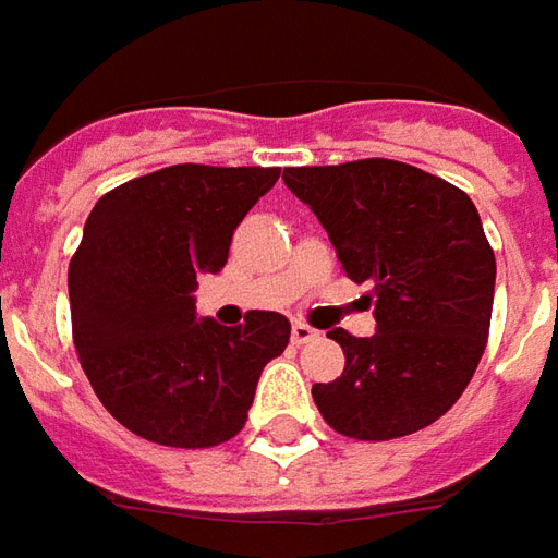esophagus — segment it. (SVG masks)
<instances>
[{
    "label": "esophagus",
    "mask_w": 558,
    "mask_h": 558,
    "mask_svg": "<svg viewBox=\"0 0 558 558\" xmlns=\"http://www.w3.org/2000/svg\"><path fill=\"white\" fill-rule=\"evenodd\" d=\"M315 336H318V330L310 327V324L294 322V327H291V342H294V345H306V342H312Z\"/></svg>",
    "instance_id": "1"
}]
</instances>
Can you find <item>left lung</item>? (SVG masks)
I'll return each mask as SVG.
<instances>
[{
	"label": "left lung",
	"instance_id": "obj_1",
	"mask_svg": "<svg viewBox=\"0 0 558 558\" xmlns=\"http://www.w3.org/2000/svg\"><path fill=\"white\" fill-rule=\"evenodd\" d=\"M351 282H369L375 333L336 327L345 369L312 387L336 433L387 441L424 429L462 397L487 349L496 255L472 197L390 159L286 168Z\"/></svg>",
	"mask_w": 558,
	"mask_h": 558
}]
</instances>
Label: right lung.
Here are the masks:
<instances>
[{
    "mask_svg": "<svg viewBox=\"0 0 558 558\" xmlns=\"http://www.w3.org/2000/svg\"><path fill=\"white\" fill-rule=\"evenodd\" d=\"M279 168L171 165L110 189L69 264L74 349L125 429L168 448H213L246 424L260 369L288 345L279 312L197 318V276L219 272Z\"/></svg>",
    "mask_w": 558,
    "mask_h": 558,
    "instance_id": "obj_1",
    "label": "right lung"
}]
</instances>
